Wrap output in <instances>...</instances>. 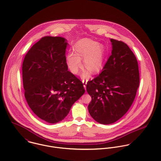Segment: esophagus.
<instances>
[{
    "label": "esophagus",
    "mask_w": 161,
    "mask_h": 161,
    "mask_svg": "<svg viewBox=\"0 0 161 161\" xmlns=\"http://www.w3.org/2000/svg\"><path fill=\"white\" fill-rule=\"evenodd\" d=\"M82 82H83V83L84 88H86V83H87V81H86V80H83Z\"/></svg>",
    "instance_id": "34e87169"
}]
</instances>
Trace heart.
I'll use <instances>...</instances> for the list:
<instances>
[{
  "mask_svg": "<svg viewBox=\"0 0 161 161\" xmlns=\"http://www.w3.org/2000/svg\"><path fill=\"white\" fill-rule=\"evenodd\" d=\"M75 53H70L66 58V62L70 71L77 74L81 67V58L84 57L83 63L85 67L93 73L97 72L102 67L105 57L103 46L89 39L80 40L75 45ZM90 66L89 67V66ZM90 72L85 70L82 74L83 78H87Z\"/></svg>",
  "mask_w": 161,
  "mask_h": 161,
  "instance_id": "heart-1",
  "label": "heart"
}]
</instances>
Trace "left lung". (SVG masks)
<instances>
[{"mask_svg": "<svg viewBox=\"0 0 161 161\" xmlns=\"http://www.w3.org/2000/svg\"><path fill=\"white\" fill-rule=\"evenodd\" d=\"M112 51L98 76L86 84L92 99L91 116L101 124H110L122 117L131 107L140 84L137 59L126 44L110 39Z\"/></svg>", "mask_w": 161, "mask_h": 161, "instance_id": "1", "label": "left lung"}]
</instances>
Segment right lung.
Here are the masks:
<instances>
[{"instance_id": "1", "label": "right lung", "mask_w": 161, "mask_h": 161, "mask_svg": "<svg viewBox=\"0 0 161 161\" xmlns=\"http://www.w3.org/2000/svg\"><path fill=\"white\" fill-rule=\"evenodd\" d=\"M66 41L42 37L28 51L22 65L26 102L39 118L50 124L62 120L85 92L81 81L68 71Z\"/></svg>"}]
</instances>
